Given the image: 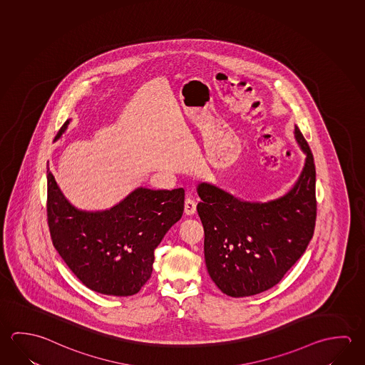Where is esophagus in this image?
<instances>
[{"label":"esophagus","mask_w":365,"mask_h":365,"mask_svg":"<svg viewBox=\"0 0 365 365\" xmlns=\"http://www.w3.org/2000/svg\"><path fill=\"white\" fill-rule=\"evenodd\" d=\"M185 212L187 215H193L196 212V202L191 197L185 198Z\"/></svg>","instance_id":"obj_1"}]
</instances>
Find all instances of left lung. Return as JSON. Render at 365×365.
I'll return each instance as SVG.
<instances>
[{"label":"left lung","mask_w":365,"mask_h":365,"mask_svg":"<svg viewBox=\"0 0 365 365\" xmlns=\"http://www.w3.org/2000/svg\"><path fill=\"white\" fill-rule=\"evenodd\" d=\"M305 164L294 187L268 202H249L200 183L198 217L205 232L206 268L223 294L245 297L275 286L305 252L317 217L315 164L294 127Z\"/></svg>","instance_id":"left-lung-1"}]
</instances>
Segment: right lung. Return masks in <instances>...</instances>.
Returning a JSON list of instances; mask_svg holds the SVG:
<instances>
[{"label":"right lung","mask_w":365,"mask_h":365,"mask_svg":"<svg viewBox=\"0 0 365 365\" xmlns=\"http://www.w3.org/2000/svg\"><path fill=\"white\" fill-rule=\"evenodd\" d=\"M183 209V188L138 187L108 210H79L47 169V222L53 247L78 279L98 294H137L153 273L155 249Z\"/></svg>","instance_id":"right-lung-1"}]
</instances>
